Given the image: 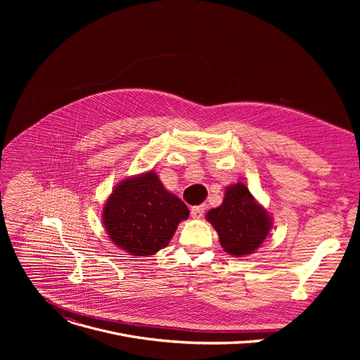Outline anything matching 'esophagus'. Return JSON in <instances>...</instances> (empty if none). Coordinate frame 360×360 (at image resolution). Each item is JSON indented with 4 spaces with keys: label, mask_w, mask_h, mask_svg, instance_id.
<instances>
[{
    "label": "esophagus",
    "mask_w": 360,
    "mask_h": 360,
    "mask_svg": "<svg viewBox=\"0 0 360 360\" xmlns=\"http://www.w3.org/2000/svg\"><path fill=\"white\" fill-rule=\"evenodd\" d=\"M203 214H205V207H202V205H199V207H192L191 210V217L195 219H200Z\"/></svg>",
    "instance_id": "obj_1"
}]
</instances>
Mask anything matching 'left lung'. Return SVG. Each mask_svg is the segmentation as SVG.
<instances>
[{
    "mask_svg": "<svg viewBox=\"0 0 360 360\" xmlns=\"http://www.w3.org/2000/svg\"><path fill=\"white\" fill-rule=\"evenodd\" d=\"M224 250L235 258L253 253L266 239L272 218L242 182L229 185L224 202L207 214Z\"/></svg>",
    "mask_w": 360,
    "mask_h": 360,
    "instance_id": "left-lung-1",
    "label": "left lung"
}]
</instances>
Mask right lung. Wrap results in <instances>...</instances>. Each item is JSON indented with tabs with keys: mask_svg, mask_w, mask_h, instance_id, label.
<instances>
[{
	"mask_svg": "<svg viewBox=\"0 0 360 360\" xmlns=\"http://www.w3.org/2000/svg\"><path fill=\"white\" fill-rule=\"evenodd\" d=\"M188 217L186 205L165 189L153 171L121 181L102 211L110 239L132 256L164 249Z\"/></svg>",
	"mask_w": 360,
	"mask_h": 360,
	"instance_id": "obj_1",
	"label": "right lung"
}]
</instances>
